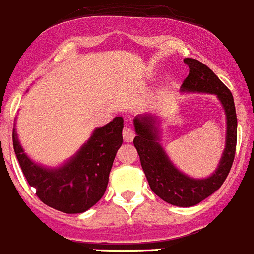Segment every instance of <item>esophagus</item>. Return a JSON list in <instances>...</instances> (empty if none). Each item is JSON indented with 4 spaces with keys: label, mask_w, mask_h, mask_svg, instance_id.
Listing matches in <instances>:
<instances>
[{
    "label": "esophagus",
    "mask_w": 254,
    "mask_h": 254,
    "mask_svg": "<svg viewBox=\"0 0 254 254\" xmlns=\"http://www.w3.org/2000/svg\"><path fill=\"white\" fill-rule=\"evenodd\" d=\"M122 135H124V139L126 140V142H130V140L134 138V130H133L129 126H126L124 128V130H122Z\"/></svg>",
    "instance_id": "obj_1"
}]
</instances>
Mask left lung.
Instances as JSON below:
<instances>
[{
  "mask_svg": "<svg viewBox=\"0 0 254 254\" xmlns=\"http://www.w3.org/2000/svg\"><path fill=\"white\" fill-rule=\"evenodd\" d=\"M189 75L182 85V91L209 92L217 95L227 119L226 148L218 168L206 179H192L180 173L170 163L158 142L155 119L152 115L135 117L134 147L139 155L143 172L155 195L175 206L189 207L197 205L213 194L227 178L235 159L237 144V116L233 96L228 87L213 74L209 66L192 58H185Z\"/></svg>",
  "mask_w": 254,
  "mask_h": 254,
  "instance_id": "1",
  "label": "left lung"
}]
</instances>
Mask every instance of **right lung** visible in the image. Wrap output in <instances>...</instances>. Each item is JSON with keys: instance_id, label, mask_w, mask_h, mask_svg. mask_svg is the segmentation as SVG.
Wrapping results in <instances>:
<instances>
[{"instance_id": "1", "label": "right lung", "mask_w": 254, "mask_h": 254, "mask_svg": "<svg viewBox=\"0 0 254 254\" xmlns=\"http://www.w3.org/2000/svg\"><path fill=\"white\" fill-rule=\"evenodd\" d=\"M122 128V117L96 128L76 155L57 169H45L32 162L19 144L16 129L12 139L22 172L39 200L58 211L81 213L106 191L114 159L124 140Z\"/></svg>"}]
</instances>
